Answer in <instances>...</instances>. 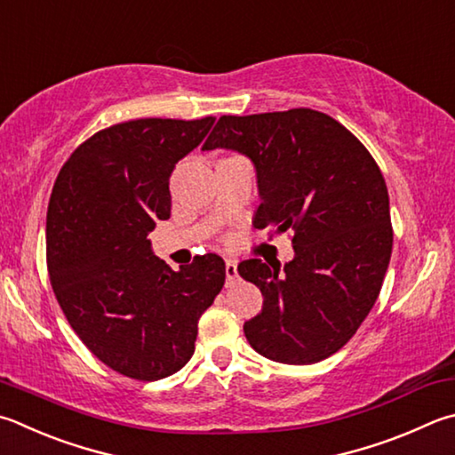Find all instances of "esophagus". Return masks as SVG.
Here are the masks:
<instances>
[{
  "instance_id": "34e87169",
  "label": "esophagus",
  "mask_w": 455,
  "mask_h": 455,
  "mask_svg": "<svg viewBox=\"0 0 455 455\" xmlns=\"http://www.w3.org/2000/svg\"><path fill=\"white\" fill-rule=\"evenodd\" d=\"M225 272H227V284H233L238 278V270H236V262L233 259H228L225 262Z\"/></svg>"
}]
</instances>
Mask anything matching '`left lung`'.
I'll return each instance as SVG.
<instances>
[{
	"label": "left lung",
	"instance_id": "left-lung-1",
	"mask_svg": "<svg viewBox=\"0 0 455 455\" xmlns=\"http://www.w3.org/2000/svg\"><path fill=\"white\" fill-rule=\"evenodd\" d=\"M251 156L260 206L254 227L288 233L294 259L243 260L238 275L260 288V314L244 336L264 358L314 364L356 334L382 288L394 230L386 180L374 156L326 113L288 109L222 115L203 151Z\"/></svg>",
	"mask_w": 455,
	"mask_h": 455
}]
</instances>
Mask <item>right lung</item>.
Returning <instances> with one entry per match:
<instances>
[{
	"label": "right lung",
	"mask_w": 455,
	"mask_h": 455,
	"mask_svg": "<svg viewBox=\"0 0 455 455\" xmlns=\"http://www.w3.org/2000/svg\"><path fill=\"white\" fill-rule=\"evenodd\" d=\"M214 117L133 119L97 131L57 175L47 206V270L65 318L91 354L153 382L195 352L199 318L225 284L204 254L171 270L147 235L171 217L169 177Z\"/></svg>",
	"instance_id": "obj_1"
}]
</instances>
